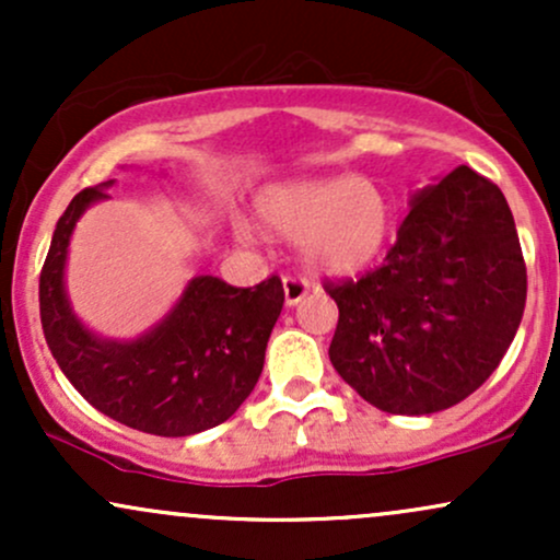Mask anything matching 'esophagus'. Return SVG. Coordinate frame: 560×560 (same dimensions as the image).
Instances as JSON below:
<instances>
[{
    "mask_svg": "<svg viewBox=\"0 0 560 560\" xmlns=\"http://www.w3.org/2000/svg\"><path fill=\"white\" fill-rule=\"evenodd\" d=\"M307 292H311V281L302 276H284V302L289 307L298 305Z\"/></svg>",
    "mask_w": 560,
    "mask_h": 560,
    "instance_id": "esophagus-1",
    "label": "esophagus"
}]
</instances>
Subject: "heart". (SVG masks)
<instances>
[{
  "instance_id": "1",
  "label": "heart",
  "mask_w": 560,
  "mask_h": 560,
  "mask_svg": "<svg viewBox=\"0 0 560 560\" xmlns=\"http://www.w3.org/2000/svg\"><path fill=\"white\" fill-rule=\"evenodd\" d=\"M260 223L281 240L300 242L302 260L320 273H352L387 244L395 208L382 186L355 173L294 178L258 197ZM240 240L249 226L234 223Z\"/></svg>"
}]
</instances>
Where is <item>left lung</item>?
Wrapping results in <instances>:
<instances>
[{
  "instance_id": "8db88e82",
  "label": "left lung",
  "mask_w": 560,
  "mask_h": 560,
  "mask_svg": "<svg viewBox=\"0 0 560 560\" xmlns=\"http://www.w3.org/2000/svg\"><path fill=\"white\" fill-rule=\"evenodd\" d=\"M395 247L339 307L329 358L365 402L429 416L466 400L516 337L526 266L503 191L468 165L413 191Z\"/></svg>"
}]
</instances>
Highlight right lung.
<instances>
[{"label": "right lung", "instance_id": "1", "mask_svg": "<svg viewBox=\"0 0 560 560\" xmlns=\"http://www.w3.org/2000/svg\"><path fill=\"white\" fill-rule=\"evenodd\" d=\"M113 184L79 191L57 221L38 279L44 337L68 382L100 413L147 434H199L231 419L258 384L284 287L279 276L240 289L202 273L139 337L92 331L70 305L68 247L75 223L110 199Z\"/></svg>", "mask_w": 560, "mask_h": 560}]
</instances>
